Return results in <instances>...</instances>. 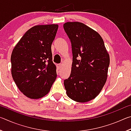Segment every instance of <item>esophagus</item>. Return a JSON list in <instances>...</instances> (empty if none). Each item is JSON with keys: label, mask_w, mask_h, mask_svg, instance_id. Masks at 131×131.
<instances>
[{"label": "esophagus", "mask_w": 131, "mask_h": 131, "mask_svg": "<svg viewBox=\"0 0 131 131\" xmlns=\"http://www.w3.org/2000/svg\"><path fill=\"white\" fill-rule=\"evenodd\" d=\"M62 64H58L57 65V68H58V69H61V68H62Z\"/></svg>", "instance_id": "esophagus-1"}]
</instances>
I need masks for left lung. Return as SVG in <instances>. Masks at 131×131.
Here are the masks:
<instances>
[{"instance_id":"8db88e82","label":"left lung","mask_w":131,"mask_h":131,"mask_svg":"<svg viewBox=\"0 0 131 131\" xmlns=\"http://www.w3.org/2000/svg\"><path fill=\"white\" fill-rule=\"evenodd\" d=\"M63 28L72 44L71 73L64 80L66 94L77 102L95 98L107 80L110 57L101 35L84 24L67 22Z\"/></svg>"}]
</instances>
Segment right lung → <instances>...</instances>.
Masks as SVG:
<instances>
[{"instance_id":"add662e5","label":"right lung","mask_w":131,"mask_h":131,"mask_svg":"<svg viewBox=\"0 0 131 131\" xmlns=\"http://www.w3.org/2000/svg\"><path fill=\"white\" fill-rule=\"evenodd\" d=\"M58 29L57 24L33 26L13 50L12 77L18 89L29 98L46 96L56 79L57 68L52 61L51 44Z\"/></svg>"}]
</instances>
